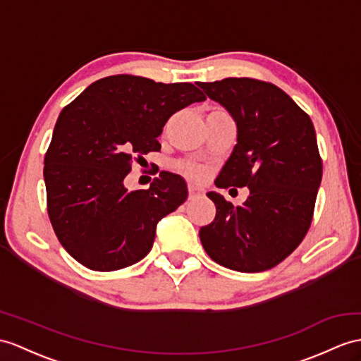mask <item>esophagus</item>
<instances>
[{
	"mask_svg": "<svg viewBox=\"0 0 361 361\" xmlns=\"http://www.w3.org/2000/svg\"><path fill=\"white\" fill-rule=\"evenodd\" d=\"M200 195H204V190L196 187V185H192V183H190V185H188V199H195Z\"/></svg>",
	"mask_w": 361,
	"mask_h": 361,
	"instance_id": "obj_1",
	"label": "esophagus"
}]
</instances>
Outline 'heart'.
<instances>
[{"label":"heart","instance_id":"heart-1","mask_svg":"<svg viewBox=\"0 0 361 361\" xmlns=\"http://www.w3.org/2000/svg\"><path fill=\"white\" fill-rule=\"evenodd\" d=\"M221 110H216V111H211V113H219ZM179 170L182 173H185L187 176H190V178L192 179H204L207 176V170L204 169L202 165H197V164H191V162H180L179 164Z\"/></svg>","mask_w":361,"mask_h":361}]
</instances>
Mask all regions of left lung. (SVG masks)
<instances>
[{"instance_id": "1", "label": "left lung", "mask_w": 361, "mask_h": 361, "mask_svg": "<svg viewBox=\"0 0 361 361\" xmlns=\"http://www.w3.org/2000/svg\"><path fill=\"white\" fill-rule=\"evenodd\" d=\"M231 114L237 144L216 187H248L243 205L216 191V217L199 231L208 256L240 272L274 268L306 235L322 182V157L311 118L277 85L251 78L200 82Z\"/></svg>"}]
</instances>
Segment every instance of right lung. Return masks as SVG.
<instances>
[{
    "instance_id": "obj_1",
    "label": "right lung",
    "mask_w": 361,
    "mask_h": 361,
    "mask_svg": "<svg viewBox=\"0 0 361 361\" xmlns=\"http://www.w3.org/2000/svg\"><path fill=\"white\" fill-rule=\"evenodd\" d=\"M195 84L131 75L90 84L59 113L44 157L47 211L61 245L93 271H116L150 252L157 222L187 200L179 174L161 171L128 191L131 162L159 152L165 122L205 101Z\"/></svg>"
}]
</instances>
